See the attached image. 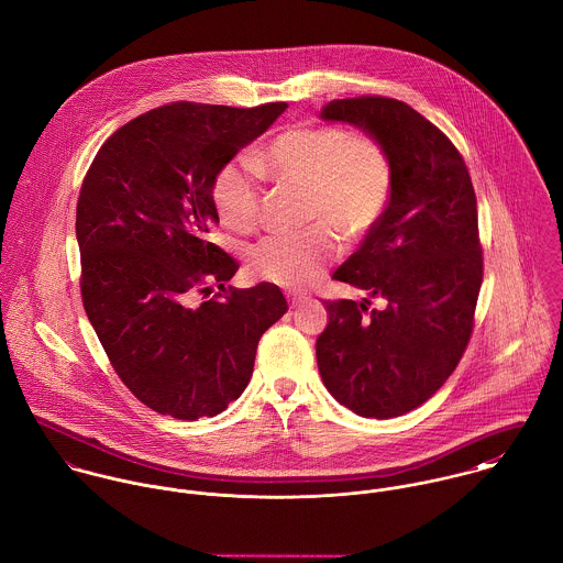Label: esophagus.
<instances>
[{
  "label": "esophagus",
  "mask_w": 563,
  "mask_h": 563,
  "mask_svg": "<svg viewBox=\"0 0 563 563\" xmlns=\"http://www.w3.org/2000/svg\"><path fill=\"white\" fill-rule=\"evenodd\" d=\"M287 298H289V305H291V307H298L300 302L307 300V296H300V294H289Z\"/></svg>",
  "instance_id": "34e87169"
}]
</instances>
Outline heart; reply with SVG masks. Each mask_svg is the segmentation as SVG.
I'll use <instances>...</instances> for the list:
<instances>
[{
    "mask_svg": "<svg viewBox=\"0 0 563 563\" xmlns=\"http://www.w3.org/2000/svg\"><path fill=\"white\" fill-rule=\"evenodd\" d=\"M261 174L307 187V218L320 220L300 232H276L252 245L247 267L283 287H307L338 256L335 230L363 239L385 216L394 196V163L376 139L339 125H296L274 136L254 158ZM220 222L247 232L261 218V185L245 161H228L211 189ZM331 223L329 227L328 224Z\"/></svg>",
    "mask_w": 563,
    "mask_h": 563,
    "instance_id": "heart-1",
    "label": "heart"
}]
</instances>
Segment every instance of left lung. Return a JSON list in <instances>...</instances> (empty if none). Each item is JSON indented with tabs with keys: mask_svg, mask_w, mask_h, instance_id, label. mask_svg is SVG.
Wrapping results in <instances>:
<instances>
[{
	"mask_svg": "<svg viewBox=\"0 0 563 563\" xmlns=\"http://www.w3.org/2000/svg\"><path fill=\"white\" fill-rule=\"evenodd\" d=\"M320 117L383 143L396 174L385 216L333 274L367 298L327 302L320 376L356 416L398 418L446 383L472 335L483 280L476 196L449 136L405 102L333 100Z\"/></svg>",
	"mask_w": 563,
	"mask_h": 563,
	"instance_id": "8db88e82",
	"label": "left lung"
}]
</instances>
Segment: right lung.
Returning <instances> with one entry per match:
<instances>
[{
  "mask_svg": "<svg viewBox=\"0 0 563 563\" xmlns=\"http://www.w3.org/2000/svg\"><path fill=\"white\" fill-rule=\"evenodd\" d=\"M285 109L167 104L121 125L87 172L76 211L85 311L117 376L161 416L222 413L287 311L272 283L225 289L239 265L209 241L218 172ZM213 282L223 294L200 303Z\"/></svg>",
  "mask_w": 563,
  "mask_h": 563,
  "instance_id": "obj_1",
  "label": "right lung"
}]
</instances>
